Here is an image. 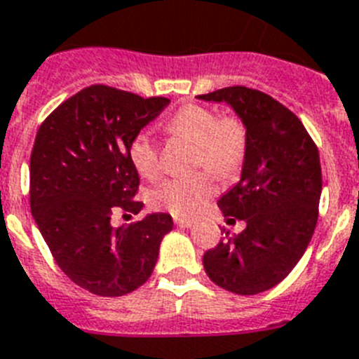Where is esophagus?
<instances>
[{
	"label": "esophagus",
	"mask_w": 359,
	"mask_h": 359,
	"mask_svg": "<svg viewBox=\"0 0 359 359\" xmlns=\"http://www.w3.org/2000/svg\"><path fill=\"white\" fill-rule=\"evenodd\" d=\"M175 224L179 226V228H191V226H194V221L182 219V217H175Z\"/></svg>",
	"instance_id": "esophagus-1"
}]
</instances>
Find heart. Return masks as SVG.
I'll return each instance as SVG.
<instances>
[{
    "mask_svg": "<svg viewBox=\"0 0 359 359\" xmlns=\"http://www.w3.org/2000/svg\"><path fill=\"white\" fill-rule=\"evenodd\" d=\"M173 137L186 138L197 146L195 164L204 165L219 179H228L243 164L246 153V129L233 116L219 118L212 109L188 104L164 123ZM129 161L138 173L153 179L158 173V147L147 133L135 135L129 144ZM215 194V186L204 173L162 180L149 195L155 208L173 215L191 217Z\"/></svg>",
    "mask_w": 359,
    "mask_h": 359,
    "instance_id": "b5f03b06",
    "label": "heart"
}]
</instances>
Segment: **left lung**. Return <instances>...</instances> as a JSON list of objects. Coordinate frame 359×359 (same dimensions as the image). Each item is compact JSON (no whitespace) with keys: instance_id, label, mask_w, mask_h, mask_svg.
<instances>
[{"instance_id":"1","label":"left lung","mask_w":359,"mask_h":359,"mask_svg":"<svg viewBox=\"0 0 359 359\" xmlns=\"http://www.w3.org/2000/svg\"><path fill=\"white\" fill-rule=\"evenodd\" d=\"M197 98L228 104L246 129L241 179L217 203L228 222L239 219L246 228L208 250L204 270L224 290L254 296L279 285L312 239L319 151L296 114L264 93L233 86Z\"/></svg>"}]
</instances>
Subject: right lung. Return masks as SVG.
<instances>
[{"label": "right lung", "instance_id": "obj_1", "mask_svg": "<svg viewBox=\"0 0 359 359\" xmlns=\"http://www.w3.org/2000/svg\"><path fill=\"white\" fill-rule=\"evenodd\" d=\"M170 104L91 86L45 118L31 153V212L63 273L91 294L126 296L151 277L170 213L111 224L116 208L138 213V171L129 161L135 135Z\"/></svg>", "mask_w": 359, "mask_h": 359}]
</instances>
